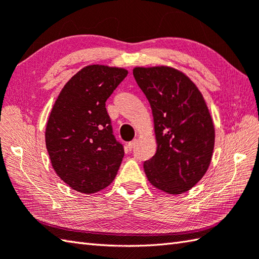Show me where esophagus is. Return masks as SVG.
<instances>
[{
    "label": "esophagus",
    "mask_w": 259,
    "mask_h": 259,
    "mask_svg": "<svg viewBox=\"0 0 259 259\" xmlns=\"http://www.w3.org/2000/svg\"><path fill=\"white\" fill-rule=\"evenodd\" d=\"M136 144H137V139H134L133 141L128 143V145H126V148H128V150H133L134 147L136 146Z\"/></svg>",
    "instance_id": "1"
}]
</instances>
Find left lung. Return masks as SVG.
Here are the masks:
<instances>
[{"label": "left lung", "instance_id": "8db88e82", "mask_svg": "<svg viewBox=\"0 0 259 259\" xmlns=\"http://www.w3.org/2000/svg\"><path fill=\"white\" fill-rule=\"evenodd\" d=\"M134 76L154 115L157 151L144 163L147 179L166 193H183L203 177L213 153L214 126L203 96L174 68L137 67Z\"/></svg>", "mask_w": 259, "mask_h": 259}]
</instances>
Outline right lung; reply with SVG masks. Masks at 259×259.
Wrapping results in <instances>:
<instances>
[{"label": "right lung", "mask_w": 259, "mask_h": 259, "mask_svg": "<svg viewBox=\"0 0 259 259\" xmlns=\"http://www.w3.org/2000/svg\"><path fill=\"white\" fill-rule=\"evenodd\" d=\"M128 75L123 68L91 65L74 75L54 104L46 147L57 175L73 190L95 193L118 173L124 156L105 102Z\"/></svg>", "instance_id": "1"}]
</instances>
